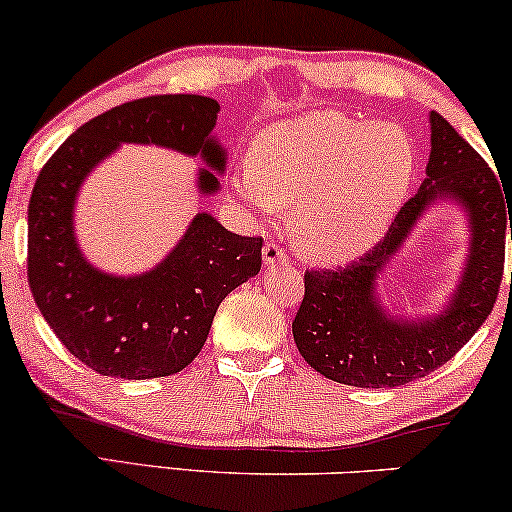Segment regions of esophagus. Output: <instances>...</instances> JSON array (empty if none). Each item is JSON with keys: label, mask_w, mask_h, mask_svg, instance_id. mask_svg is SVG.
I'll use <instances>...</instances> for the list:
<instances>
[{"label": "esophagus", "mask_w": 512, "mask_h": 512, "mask_svg": "<svg viewBox=\"0 0 512 512\" xmlns=\"http://www.w3.org/2000/svg\"><path fill=\"white\" fill-rule=\"evenodd\" d=\"M263 261H265V265H275V263H286V261H289V258H286L284 249L279 247V244L268 242L263 247Z\"/></svg>", "instance_id": "34e87169"}]
</instances>
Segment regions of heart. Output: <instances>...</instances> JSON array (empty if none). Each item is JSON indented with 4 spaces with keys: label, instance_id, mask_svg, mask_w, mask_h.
I'll return each instance as SVG.
<instances>
[{
    "label": "heart",
    "instance_id": "obj_1",
    "mask_svg": "<svg viewBox=\"0 0 512 512\" xmlns=\"http://www.w3.org/2000/svg\"><path fill=\"white\" fill-rule=\"evenodd\" d=\"M412 172L415 151L403 128L314 109L265 125L230 188L261 216L293 212L300 256L345 263L387 233Z\"/></svg>",
    "mask_w": 512,
    "mask_h": 512
}]
</instances>
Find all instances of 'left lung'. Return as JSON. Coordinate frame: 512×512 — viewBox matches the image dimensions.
<instances>
[{"instance_id": "obj_1", "label": "left lung", "mask_w": 512, "mask_h": 512, "mask_svg": "<svg viewBox=\"0 0 512 512\" xmlns=\"http://www.w3.org/2000/svg\"><path fill=\"white\" fill-rule=\"evenodd\" d=\"M426 179L396 214L387 237L345 268L307 270L293 319L303 359L328 380L394 389L443 366L485 324L499 296L512 200L480 153L431 111ZM457 201L469 221V254L458 289L436 315L401 318L376 293L381 272L431 204ZM512 282V277H510Z\"/></svg>"}]
</instances>
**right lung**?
Instances as JSON below:
<instances>
[{
  "instance_id": "obj_1",
  "label": "right lung",
  "mask_w": 512,
  "mask_h": 512,
  "mask_svg": "<svg viewBox=\"0 0 512 512\" xmlns=\"http://www.w3.org/2000/svg\"><path fill=\"white\" fill-rule=\"evenodd\" d=\"M221 107L202 95H156L81 125L39 172L27 209V279L46 324L95 373L151 380L184 370L205 345L230 291L261 270V237L230 233L198 212L156 268L111 275L76 242L83 181L121 144H153L200 158L195 188L221 191L226 149L214 137Z\"/></svg>"
}]
</instances>
